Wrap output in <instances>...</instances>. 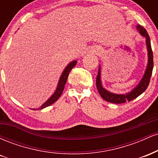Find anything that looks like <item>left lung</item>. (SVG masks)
Instances as JSON below:
<instances>
[{
	"mask_svg": "<svg viewBox=\"0 0 158 158\" xmlns=\"http://www.w3.org/2000/svg\"><path fill=\"white\" fill-rule=\"evenodd\" d=\"M137 30L140 34L143 37L145 38L146 45V50H147V56H148V61L147 65H146V70H145L144 73H143V77L139 80V83L137 84L133 89L130 91L127 92L126 94H115L113 92H110L109 90L103 88L102 84V79H101V66L99 65V71L97 77V80H96V84H97V88L99 94L104 100L108 102L115 103V104H120V103H124L128 101L133 100L135 98L139 97L140 94H142L145 90H146L147 87L149 84L150 79H151L152 70H153V52H152V46H151V40H150L149 35H148L147 31L146 29L139 24L137 25Z\"/></svg>",
	"mask_w": 158,
	"mask_h": 158,
	"instance_id": "left-lung-1",
	"label": "left lung"
}]
</instances>
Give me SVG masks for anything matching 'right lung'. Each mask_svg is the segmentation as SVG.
Wrapping results in <instances>:
<instances>
[{"instance_id": "obj_1", "label": "right lung", "mask_w": 158, "mask_h": 158, "mask_svg": "<svg viewBox=\"0 0 158 158\" xmlns=\"http://www.w3.org/2000/svg\"><path fill=\"white\" fill-rule=\"evenodd\" d=\"M77 60H73L70 61V62L67 65L66 68L64 69V70H63V72L61 74L60 78H59V81H58L57 87H56L55 91H54V93L52 94V95L49 98L46 102L43 103V104L41 105L39 108H32V110H36L43 109V108H47V107L51 106L52 104H53V103L55 102L59 97H60L61 94H62L63 90H64V85L67 81V79H68L69 73H70V70L75 67V65L77 64Z\"/></svg>"}]
</instances>
